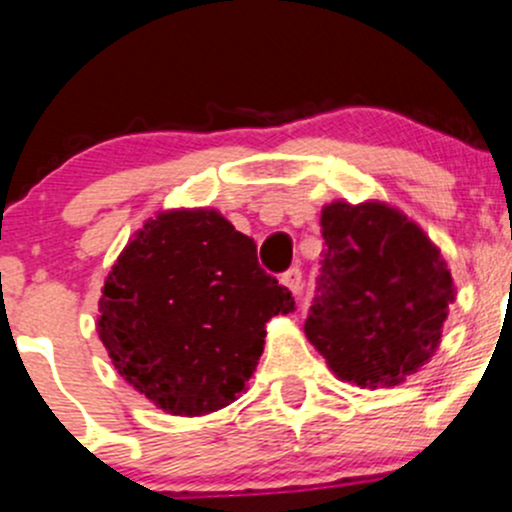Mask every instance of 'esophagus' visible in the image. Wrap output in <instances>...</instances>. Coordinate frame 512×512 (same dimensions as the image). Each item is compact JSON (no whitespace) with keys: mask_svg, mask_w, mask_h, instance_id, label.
<instances>
[{"mask_svg":"<svg viewBox=\"0 0 512 512\" xmlns=\"http://www.w3.org/2000/svg\"><path fill=\"white\" fill-rule=\"evenodd\" d=\"M282 284L284 287L289 289V292L297 297V294L301 292V284H304V279H301V270L299 267H292V270H287L282 274Z\"/></svg>","mask_w":512,"mask_h":512,"instance_id":"34e87169","label":"esophagus"}]
</instances>
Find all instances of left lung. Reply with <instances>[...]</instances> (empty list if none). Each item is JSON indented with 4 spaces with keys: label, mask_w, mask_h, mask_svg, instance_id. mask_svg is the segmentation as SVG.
<instances>
[{
    "label": "left lung",
    "mask_w": 512,
    "mask_h": 512,
    "mask_svg": "<svg viewBox=\"0 0 512 512\" xmlns=\"http://www.w3.org/2000/svg\"><path fill=\"white\" fill-rule=\"evenodd\" d=\"M321 235L326 252L306 338L346 383H405L439 348L456 297L439 247L380 201L328 203Z\"/></svg>",
    "instance_id": "1"
}]
</instances>
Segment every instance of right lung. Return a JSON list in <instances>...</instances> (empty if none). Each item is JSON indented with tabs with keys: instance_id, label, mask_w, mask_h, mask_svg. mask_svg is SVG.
I'll return each instance as SVG.
<instances>
[{
	"instance_id": "obj_1",
	"label": "right lung",
	"mask_w": 512,
	"mask_h": 512,
	"mask_svg": "<svg viewBox=\"0 0 512 512\" xmlns=\"http://www.w3.org/2000/svg\"><path fill=\"white\" fill-rule=\"evenodd\" d=\"M98 333L117 373L179 417L240 397L265 348V324L294 311L257 262L255 240L213 208L149 218L112 265Z\"/></svg>"
}]
</instances>
